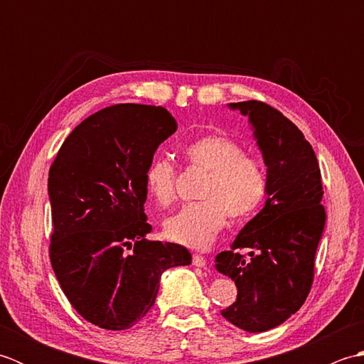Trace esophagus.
<instances>
[{"mask_svg": "<svg viewBox=\"0 0 364 364\" xmlns=\"http://www.w3.org/2000/svg\"><path fill=\"white\" fill-rule=\"evenodd\" d=\"M192 264L197 266V267H205L206 266V259H205V257H202V255L196 253L194 257H192Z\"/></svg>", "mask_w": 364, "mask_h": 364, "instance_id": "esophagus-1", "label": "esophagus"}]
</instances>
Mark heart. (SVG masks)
Masks as SVG:
<instances>
[{"label":"heart","mask_w":364,"mask_h":364,"mask_svg":"<svg viewBox=\"0 0 364 364\" xmlns=\"http://www.w3.org/2000/svg\"><path fill=\"white\" fill-rule=\"evenodd\" d=\"M183 156L191 167L206 172L200 202L183 206L164 223L170 239L191 249H206L227 223L253 213L267 191L264 162L244 153L242 145L225 134H205L184 146ZM145 186L161 206L176 200V170L168 159L158 158L145 170Z\"/></svg>","instance_id":"heart-1"}]
</instances>
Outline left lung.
I'll return each mask as SVG.
<instances>
[{"mask_svg":"<svg viewBox=\"0 0 364 364\" xmlns=\"http://www.w3.org/2000/svg\"><path fill=\"white\" fill-rule=\"evenodd\" d=\"M255 128L267 166V200L215 257L237 297L222 316L233 326L259 333L280 326L305 304L314 280V258L326 223L318 158L301 131L264 102L231 103ZM252 248L251 259L240 253Z\"/></svg>","mask_w":364,"mask_h":364,"instance_id":"obj_1","label":"left lung"}]
</instances>
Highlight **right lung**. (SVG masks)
<instances>
[{"label": "right lung", "mask_w": 364, "mask_h": 364, "mask_svg": "<svg viewBox=\"0 0 364 364\" xmlns=\"http://www.w3.org/2000/svg\"><path fill=\"white\" fill-rule=\"evenodd\" d=\"M175 131L166 107L114 105L81 122L50 167L51 266L72 306L100 328L136 326L162 272L191 264L183 245L146 237L145 170Z\"/></svg>", "instance_id": "obj_1"}]
</instances>
